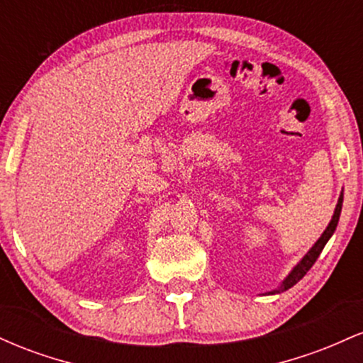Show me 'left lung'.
Instances as JSON below:
<instances>
[{
    "label": "left lung",
    "instance_id": "1",
    "mask_svg": "<svg viewBox=\"0 0 363 363\" xmlns=\"http://www.w3.org/2000/svg\"><path fill=\"white\" fill-rule=\"evenodd\" d=\"M341 206H343V193L340 194L338 205H336V208H335V213H333V218H331V222H329V225H328V227H326V230L323 232V235H320L319 239H318V242H315L314 245H312V247H311V251L307 252L306 256H303L301 261H298V264L295 266L294 269H291V272L289 273V277H286L285 280L281 281V285L278 286L277 290H272V291H268V295H274V294H280V291H285V290H289V289H291V286L295 285V283H297V281H301L302 278L306 277L307 272H309V269L312 268V264H314L315 259H318V257H319V254L323 252L324 245H326L328 240L331 239V235L335 234V230H336V225H338V220H340V215H341Z\"/></svg>",
    "mask_w": 363,
    "mask_h": 363
}]
</instances>
